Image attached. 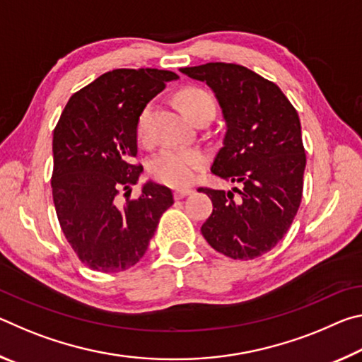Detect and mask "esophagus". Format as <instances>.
<instances>
[{
    "label": "esophagus",
    "mask_w": 362,
    "mask_h": 362,
    "mask_svg": "<svg viewBox=\"0 0 362 362\" xmlns=\"http://www.w3.org/2000/svg\"><path fill=\"white\" fill-rule=\"evenodd\" d=\"M192 193H193L192 188H179V189H175V192H174V198L182 199V198H185V196L192 194Z\"/></svg>",
    "instance_id": "34e87169"
}]
</instances>
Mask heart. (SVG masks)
Wrapping results in <instances>:
<instances>
[{
  "instance_id": "1",
  "label": "heart",
  "mask_w": 362,
  "mask_h": 362,
  "mask_svg": "<svg viewBox=\"0 0 362 362\" xmlns=\"http://www.w3.org/2000/svg\"><path fill=\"white\" fill-rule=\"evenodd\" d=\"M180 107L189 118L196 121L204 115H216V100L201 88H185L177 94ZM136 136L146 144L151 139V103L140 110L136 122ZM206 164V155L199 150L169 146L159 151L148 164L150 175L168 187H187Z\"/></svg>"
}]
</instances>
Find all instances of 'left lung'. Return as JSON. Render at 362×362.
Listing matches in <instances>:
<instances>
[{"label":"left lung","mask_w":362,"mask_h":362,"mask_svg":"<svg viewBox=\"0 0 362 362\" xmlns=\"http://www.w3.org/2000/svg\"><path fill=\"white\" fill-rule=\"evenodd\" d=\"M216 93L226 121L211 173L240 183L237 194L199 187L212 201L206 241L233 260H252L283 240L303 193L306 155L297 110L276 84L236 64L180 69Z\"/></svg>","instance_id":"1"}]
</instances>
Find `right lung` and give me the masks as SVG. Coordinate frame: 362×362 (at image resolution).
Returning <instances> with one entry per match:
<instances>
[{"mask_svg": "<svg viewBox=\"0 0 362 362\" xmlns=\"http://www.w3.org/2000/svg\"><path fill=\"white\" fill-rule=\"evenodd\" d=\"M177 78L156 69L107 71L73 94L60 115L52 139V199L66 241L90 269L118 273L136 265L174 204L168 187L148 182L137 198L129 187L144 170L132 163L137 116Z\"/></svg>", "mask_w": 362, "mask_h": 362, "instance_id": "1", "label": "right lung"}]
</instances>
